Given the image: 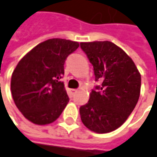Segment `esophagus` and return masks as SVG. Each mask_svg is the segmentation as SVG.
<instances>
[{"instance_id":"obj_1","label":"esophagus","mask_w":157,"mask_h":157,"mask_svg":"<svg viewBox=\"0 0 157 157\" xmlns=\"http://www.w3.org/2000/svg\"><path fill=\"white\" fill-rule=\"evenodd\" d=\"M76 93H77V90H76V89H71V94H72V95H75Z\"/></svg>"}]
</instances>
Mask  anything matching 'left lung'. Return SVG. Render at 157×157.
I'll return each instance as SVG.
<instances>
[{"mask_svg":"<svg viewBox=\"0 0 157 157\" xmlns=\"http://www.w3.org/2000/svg\"><path fill=\"white\" fill-rule=\"evenodd\" d=\"M82 50L94 66L95 85L87 104L80 107L82 124L104 134L121 126L135 109L140 95L141 75L133 60L114 44L82 43Z\"/></svg>","mask_w":157,"mask_h":157,"instance_id":"1","label":"left lung"}]
</instances>
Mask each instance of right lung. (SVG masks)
Segmentation results:
<instances>
[{
  "mask_svg": "<svg viewBox=\"0 0 157 157\" xmlns=\"http://www.w3.org/2000/svg\"><path fill=\"white\" fill-rule=\"evenodd\" d=\"M79 44L50 39L30 51L13 73L11 90L17 108L33 124L44 125L55 121L69 97L63 82L64 63Z\"/></svg>",
  "mask_w": 157,
  "mask_h": 157,
  "instance_id": "1",
  "label": "right lung"
}]
</instances>
